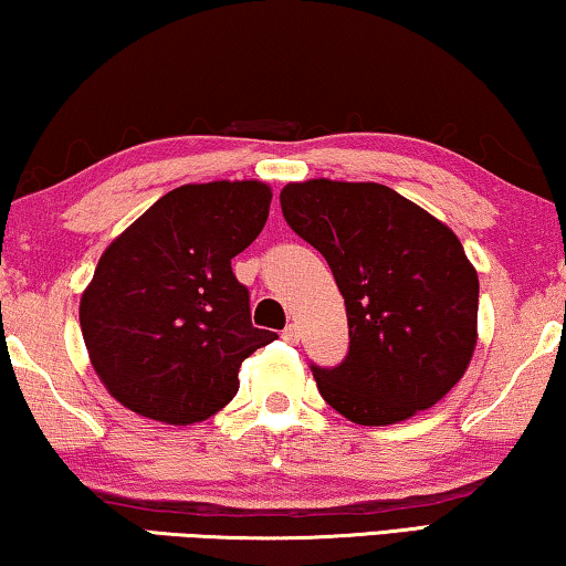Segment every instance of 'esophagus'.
<instances>
[{
    "label": "esophagus",
    "instance_id": "esophagus-1",
    "mask_svg": "<svg viewBox=\"0 0 566 566\" xmlns=\"http://www.w3.org/2000/svg\"><path fill=\"white\" fill-rule=\"evenodd\" d=\"M282 337H284L286 343H300V325H297V323L286 325V327H284V333H282Z\"/></svg>",
    "mask_w": 566,
    "mask_h": 566
}]
</instances>
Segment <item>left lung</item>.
<instances>
[{
	"instance_id": "left-lung-1",
	"label": "left lung",
	"mask_w": 566,
	"mask_h": 566,
	"mask_svg": "<svg viewBox=\"0 0 566 566\" xmlns=\"http://www.w3.org/2000/svg\"><path fill=\"white\" fill-rule=\"evenodd\" d=\"M280 200L345 300L348 356L312 366L323 399L364 427L444 399L478 345V272L450 226L378 182L315 177L284 185Z\"/></svg>"
}]
</instances>
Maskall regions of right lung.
<instances>
[{
  "label": "right lung",
  "instance_id": "1",
  "mask_svg": "<svg viewBox=\"0 0 566 566\" xmlns=\"http://www.w3.org/2000/svg\"><path fill=\"white\" fill-rule=\"evenodd\" d=\"M269 202L261 180L190 182L108 243L78 317L91 366L122 407L188 427L233 399L243 360L276 337L251 325L231 269Z\"/></svg>",
  "mask_w": 566,
  "mask_h": 566
}]
</instances>
